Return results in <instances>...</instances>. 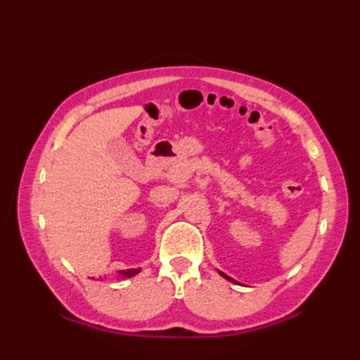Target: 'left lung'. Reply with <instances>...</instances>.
<instances>
[{"mask_svg": "<svg viewBox=\"0 0 360 360\" xmlns=\"http://www.w3.org/2000/svg\"><path fill=\"white\" fill-rule=\"evenodd\" d=\"M219 274H221V275H223V277H224V278H227L229 281H233V278H231V277H227V275H226L224 272H219Z\"/></svg>", "mask_w": 360, "mask_h": 360, "instance_id": "1", "label": "left lung"}]
</instances>
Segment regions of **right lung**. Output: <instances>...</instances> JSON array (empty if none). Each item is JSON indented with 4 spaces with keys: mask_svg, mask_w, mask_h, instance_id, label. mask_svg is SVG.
<instances>
[{
    "mask_svg": "<svg viewBox=\"0 0 360 360\" xmlns=\"http://www.w3.org/2000/svg\"><path fill=\"white\" fill-rule=\"evenodd\" d=\"M139 271H141V269H127V271H119V275H120V277H124V278H128V277H133V275H136V274H139Z\"/></svg>",
    "mask_w": 360,
    "mask_h": 360,
    "instance_id": "1",
    "label": "right lung"
}]
</instances>
